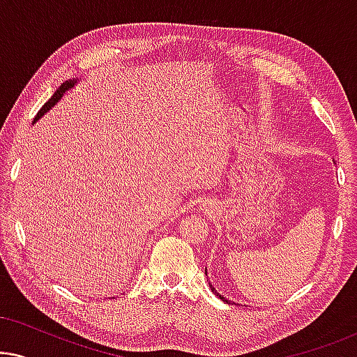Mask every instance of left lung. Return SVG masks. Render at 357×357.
I'll use <instances>...</instances> for the list:
<instances>
[{
  "instance_id": "8db88e82",
  "label": "left lung",
  "mask_w": 357,
  "mask_h": 357,
  "mask_svg": "<svg viewBox=\"0 0 357 357\" xmlns=\"http://www.w3.org/2000/svg\"><path fill=\"white\" fill-rule=\"evenodd\" d=\"M211 291H213V292H214V294H216V296H219V297H221V299H222V301H224V302H229V301H227V299H226V297H222V296H221V294H219V292H218V291H216V289H214V287H213V286H211Z\"/></svg>"
}]
</instances>
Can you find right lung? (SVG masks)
Returning <instances> with one entry per match:
<instances>
[{"instance_id": "add662e5", "label": "right lung", "mask_w": 357, "mask_h": 357, "mask_svg": "<svg viewBox=\"0 0 357 357\" xmlns=\"http://www.w3.org/2000/svg\"><path fill=\"white\" fill-rule=\"evenodd\" d=\"M75 84H76V79H70V81L63 82V84H61V86H60V87H58V89H56V92H55V94H53V96L50 97V99H48V102H45V105H43V107H42V109H40V110H38V114H37V116H36V119H33V121H37L38 119H40V116H43V115H45V114H47V112H48V110H50V109H52V107H53V105H55V104H56V102L61 99V97H63V94H65V92H66V91H70V89H71V87H75Z\"/></svg>"}]
</instances>
